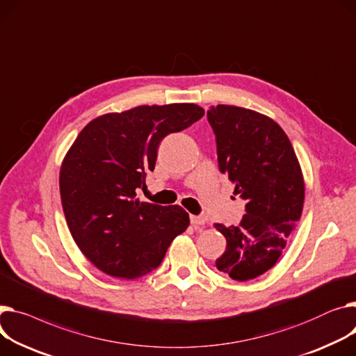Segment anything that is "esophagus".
<instances>
[{
	"mask_svg": "<svg viewBox=\"0 0 356 356\" xmlns=\"http://www.w3.org/2000/svg\"><path fill=\"white\" fill-rule=\"evenodd\" d=\"M191 223H192L195 227L203 226V225H204V218H202V216H193V215H191Z\"/></svg>",
	"mask_w": 356,
	"mask_h": 356,
	"instance_id": "1",
	"label": "esophagus"
}]
</instances>
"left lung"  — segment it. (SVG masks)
<instances>
[{
	"label": "left lung",
	"mask_w": 356,
	"mask_h": 356,
	"mask_svg": "<svg viewBox=\"0 0 356 356\" xmlns=\"http://www.w3.org/2000/svg\"><path fill=\"white\" fill-rule=\"evenodd\" d=\"M207 122L216 137L219 169L246 200L238 226L216 223L227 245L216 268L245 282L269 270L299 222L305 184L286 133L272 118L234 106H211Z\"/></svg>",
	"instance_id": "1"
}]
</instances>
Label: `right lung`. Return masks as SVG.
<instances>
[{
	"label": "right lung",
	"mask_w": 356,
	"mask_h": 356,
	"mask_svg": "<svg viewBox=\"0 0 356 356\" xmlns=\"http://www.w3.org/2000/svg\"><path fill=\"white\" fill-rule=\"evenodd\" d=\"M196 104L140 106L94 118L68 150L60 172L64 216L74 242L102 272L134 279L156 269L188 226L180 206L136 199L154 170L160 141L192 126Z\"/></svg>",
	"instance_id": "obj_1"
}]
</instances>
